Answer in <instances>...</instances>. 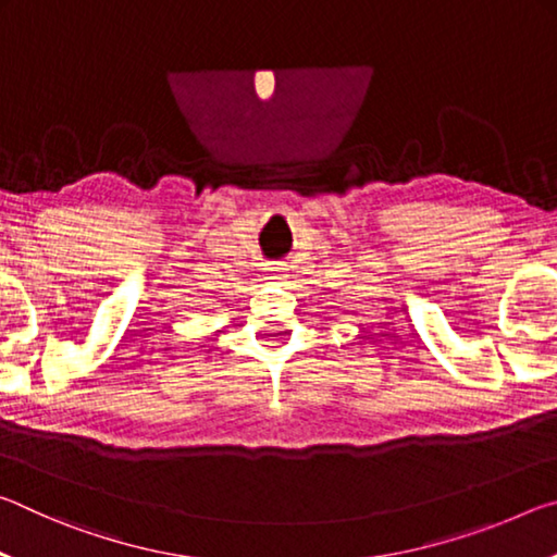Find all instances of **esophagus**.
Masks as SVG:
<instances>
[{"instance_id":"obj_1","label":"esophagus","mask_w":557,"mask_h":557,"mask_svg":"<svg viewBox=\"0 0 557 557\" xmlns=\"http://www.w3.org/2000/svg\"><path fill=\"white\" fill-rule=\"evenodd\" d=\"M268 270H272V275H270L268 280H277V282H282V280L287 277V275H282V272L287 270V268H282V265H277V268H268Z\"/></svg>"}]
</instances>
